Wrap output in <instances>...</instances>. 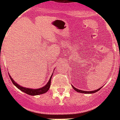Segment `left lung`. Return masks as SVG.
<instances>
[{
  "label": "left lung",
  "instance_id": "8db88e82",
  "mask_svg": "<svg viewBox=\"0 0 120 120\" xmlns=\"http://www.w3.org/2000/svg\"><path fill=\"white\" fill-rule=\"evenodd\" d=\"M71 86H72V87H73V88L75 90V91H77V92H79V93H95V92H97V91H98V90H100L101 88H98V89L96 90H93V91H83V90H80L77 89V88H76L75 87H74L73 85H71Z\"/></svg>",
  "mask_w": 120,
  "mask_h": 120
}]
</instances>
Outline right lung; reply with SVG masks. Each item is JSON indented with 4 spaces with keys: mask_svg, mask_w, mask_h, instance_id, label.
Listing matches in <instances>:
<instances>
[{
    "mask_svg": "<svg viewBox=\"0 0 120 120\" xmlns=\"http://www.w3.org/2000/svg\"><path fill=\"white\" fill-rule=\"evenodd\" d=\"M9 77H10V80H11L12 83H14V85L17 88H19L20 90H21L22 91H23L24 93H27L28 95L34 96V95H41V94H43V93H46V92L49 90V88H50V86L51 79H52V75L51 76L50 79L49 81L45 86H43V87L40 88H38V89H32V88H28L23 87V86H22L19 85V84L17 83L12 79V78L11 77V76H10V75H9Z\"/></svg>",
    "mask_w": 120,
    "mask_h": 120,
    "instance_id": "obj_1",
    "label": "right lung"
}]
</instances>
